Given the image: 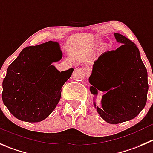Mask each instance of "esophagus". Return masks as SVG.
Here are the masks:
<instances>
[{"label": "esophagus", "instance_id": "esophagus-1", "mask_svg": "<svg viewBox=\"0 0 153 153\" xmlns=\"http://www.w3.org/2000/svg\"><path fill=\"white\" fill-rule=\"evenodd\" d=\"M85 75L87 76H89L90 74H91V70L88 69V68H85Z\"/></svg>", "mask_w": 153, "mask_h": 153}]
</instances>
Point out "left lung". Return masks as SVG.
<instances>
[{
	"instance_id": "1",
	"label": "left lung",
	"mask_w": 153,
	"mask_h": 153,
	"mask_svg": "<svg viewBox=\"0 0 153 153\" xmlns=\"http://www.w3.org/2000/svg\"><path fill=\"white\" fill-rule=\"evenodd\" d=\"M116 50L108 51L94 62L89 76L90 91L102 96L101 107L94 106L98 114L110 124H119L136 117L144 108L149 89L147 71L136 45L118 33Z\"/></svg>"
}]
</instances>
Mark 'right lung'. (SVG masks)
I'll return each instance as SVG.
<instances>
[{
	"mask_svg": "<svg viewBox=\"0 0 153 153\" xmlns=\"http://www.w3.org/2000/svg\"><path fill=\"white\" fill-rule=\"evenodd\" d=\"M62 58L58 42L49 41L22 49L8 67L3 81L4 105L21 121L38 123L55 110L62 88L74 68L60 72L52 63Z\"/></svg>",
	"mask_w": 153,
	"mask_h": 153,
	"instance_id": "1",
	"label": "right lung"
}]
</instances>
